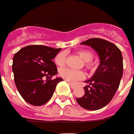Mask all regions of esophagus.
I'll list each match as a JSON object with an SVG mask.
<instances>
[{
	"mask_svg": "<svg viewBox=\"0 0 134 134\" xmlns=\"http://www.w3.org/2000/svg\"><path fill=\"white\" fill-rule=\"evenodd\" d=\"M69 86H70V87L72 88V89H74L75 87H76V86L74 85V84H73V83H71V82H69Z\"/></svg>",
	"mask_w": 134,
	"mask_h": 134,
	"instance_id": "1",
	"label": "esophagus"
}]
</instances>
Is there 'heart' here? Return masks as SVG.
<instances>
[{
  "instance_id": "heart-1",
  "label": "heart",
  "mask_w": 134,
  "mask_h": 134,
  "mask_svg": "<svg viewBox=\"0 0 134 134\" xmlns=\"http://www.w3.org/2000/svg\"><path fill=\"white\" fill-rule=\"evenodd\" d=\"M77 54L79 57L82 59V60L86 63L85 65L86 68L90 71H94L96 68V64L91 62V60L93 58V53L88 50H80L78 52ZM65 57L66 55L64 52L60 53L59 54H57L55 57V63L57 65L60 66H63L64 65L65 63ZM59 74L61 77L71 82L78 80H81L85 77V74L82 71L73 70L68 68L61 69L59 71Z\"/></svg>"
}]
</instances>
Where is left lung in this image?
<instances>
[{
  "mask_svg": "<svg viewBox=\"0 0 134 134\" xmlns=\"http://www.w3.org/2000/svg\"><path fill=\"white\" fill-rule=\"evenodd\" d=\"M91 46L98 54L99 65L83 88L85 94L77 99L83 108L96 111L106 106L118 89L123 74V61L119 48L109 41L91 38L81 43Z\"/></svg>",
  "mask_w": 134,
  "mask_h": 134,
  "instance_id": "left-lung-1",
  "label": "left lung"
}]
</instances>
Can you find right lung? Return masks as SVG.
I'll return each instance as SVG.
<instances>
[{
	"label": "right lung",
	"mask_w": 134,
	"mask_h": 134,
	"mask_svg": "<svg viewBox=\"0 0 134 134\" xmlns=\"http://www.w3.org/2000/svg\"><path fill=\"white\" fill-rule=\"evenodd\" d=\"M61 48L45 46H28L15 54L12 71L16 87L21 97L28 103L40 106L52 98L61 77L52 80L57 74L53 62ZM46 76L47 80L44 81Z\"/></svg>",
	"instance_id": "obj_1"
}]
</instances>
